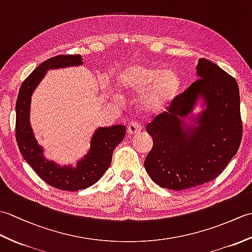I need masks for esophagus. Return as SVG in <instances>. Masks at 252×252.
<instances>
[{
  "label": "esophagus",
  "mask_w": 252,
  "mask_h": 252,
  "mask_svg": "<svg viewBox=\"0 0 252 252\" xmlns=\"http://www.w3.org/2000/svg\"><path fill=\"white\" fill-rule=\"evenodd\" d=\"M142 130V126L138 122L132 121L129 126H127V134L129 135H135L138 134Z\"/></svg>",
  "instance_id": "obj_1"
}]
</instances>
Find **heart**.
<instances>
[{"instance_id": "obj_1", "label": "heart", "mask_w": 252, "mask_h": 252, "mask_svg": "<svg viewBox=\"0 0 252 252\" xmlns=\"http://www.w3.org/2000/svg\"><path fill=\"white\" fill-rule=\"evenodd\" d=\"M116 84L123 94L142 93L141 108L147 114H156L172 103L180 89V79L171 69L136 63L118 74Z\"/></svg>"}]
</instances>
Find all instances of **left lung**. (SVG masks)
I'll return each instance as SVG.
<instances>
[{"label": "left lung", "instance_id": "1", "mask_svg": "<svg viewBox=\"0 0 252 252\" xmlns=\"http://www.w3.org/2000/svg\"><path fill=\"white\" fill-rule=\"evenodd\" d=\"M196 69L199 79L146 126L154 145L144 165L151 179L163 189L183 190L215 180L242 142L236 80L205 58L198 61ZM199 99L205 108L189 125L187 116Z\"/></svg>", "mask_w": 252, "mask_h": 252}]
</instances>
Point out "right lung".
I'll return each mask as SVG.
<instances>
[{
    "label": "right lung",
    "instance_id": "1",
    "mask_svg": "<svg viewBox=\"0 0 252 252\" xmlns=\"http://www.w3.org/2000/svg\"><path fill=\"white\" fill-rule=\"evenodd\" d=\"M81 55H58L43 62L23 82L16 101V140L24 159L45 183L68 191L85 189L97 182L111 163L112 153L126 135L122 125L98 127L91 140L89 153L77 167L60 165L47 160L30 125L31 95L50 69L82 65Z\"/></svg>",
    "mask_w": 252,
    "mask_h": 252
}]
</instances>
